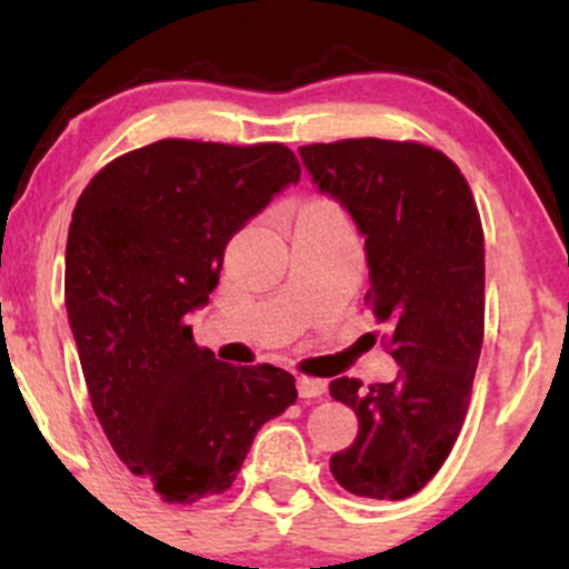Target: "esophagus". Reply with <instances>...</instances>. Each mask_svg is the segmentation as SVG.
Instances as JSON below:
<instances>
[{
	"label": "esophagus",
	"instance_id": "34e87169",
	"mask_svg": "<svg viewBox=\"0 0 569 569\" xmlns=\"http://www.w3.org/2000/svg\"><path fill=\"white\" fill-rule=\"evenodd\" d=\"M326 393V380L300 376L298 378V396L300 399H318V396Z\"/></svg>",
	"mask_w": 569,
	"mask_h": 569
}]
</instances>
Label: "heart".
Wrapping results in <instances>:
<instances>
[{
    "label": "heart",
    "mask_w": 569,
    "mask_h": 569,
    "mask_svg": "<svg viewBox=\"0 0 569 569\" xmlns=\"http://www.w3.org/2000/svg\"><path fill=\"white\" fill-rule=\"evenodd\" d=\"M310 204H326V201H310ZM310 204H306V207H310Z\"/></svg>",
    "instance_id": "b5f03b06"
}]
</instances>
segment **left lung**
<instances>
[{"label":"left lung","mask_w":569,"mask_h":569,"mask_svg":"<svg viewBox=\"0 0 569 569\" xmlns=\"http://www.w3.org/2000/svg\"><path fill=\"white\" fill-rule=\"evenodd\" d=\"M318 191L365 238L370 302L399 362L391 383L331 380L360 432L331 456L347 492L407 500L453 448L485 339V232L461 170L440 150L391 139L300 147Z\"/></svg>","instance_id":"8db88e82"}]
</instances>
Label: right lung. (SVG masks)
Returning <instances> with one entry per match:
<instances>
[{
    "mask_svg": "<svg viewBox=\"0 0 569 569\" xmlns=\"http://www.w3.org/2000/svg\"><path fill=\"white\" fill-rule=\"evenodd\" d=\"M298 181L284 144L160 139L77 199L64 302L84 383L116 456L166 502L222 495L261 425L298 399L287 370L220 362L186 326L230 238Z\"/></svg>",
    "mask_w": 569,
    "mask_h": 569,
    "instance_id": "obj_1",
    "label": "right lung"
}]
</instances>
